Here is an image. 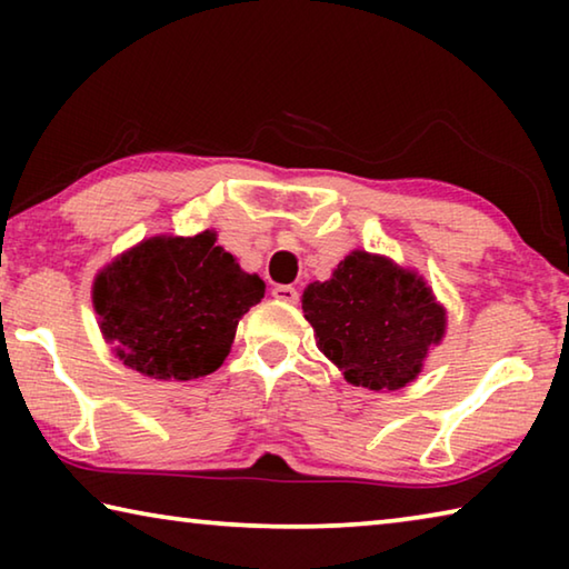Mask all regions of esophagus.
Instances as JSON below:
<instances>
[{
	"label": "esophagus",
	"mask_w": 569,
	"mask_h": 569,
	"mask_svg": "<svg viewBox=\"0 0 569 569\" xmlns=\"http://www.w3.org/2000/svg\"><path fill=\"white\" fill-rule=\"evenodd\" d=\"M273 298H278V301H283V303H296L298 301V291H296L293 286L281 283V286L273 288Z\"/></svg>",
	"instance_id": "34e87169"
}]
</instances>
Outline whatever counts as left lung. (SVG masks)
I'll list each match as a JSON object with an SVG mask.
<instances>
[{
    "label": "left lung",
    "mask_w": 569,
    "mask_h": 569,
    "mask_svg": "<svg viewBox=\"0 0 569 569\" xmlns=\"http://www.w3.org/2000/svg\"><path fill=\"white\" fill-rule=\"evenodd\" d=\"M301 303L319 351L369 391L407 387L447 333V308L423 276L369 250H351L329 281L308 283Z\"/></svg>",
    "instance_id": "left-lung-1"
}]
</instances>
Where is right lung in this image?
I'll use <instances>...</instances> for the list:
<instances>
[{"label":"right lung","instance_id":"add662e5","mask_svg":"<svg viewBox=\"0 0 569 569\" xmlns=\"http://www.w3.org/2000/svg\"><path fill=\"white\" fill-rule=\"evenodd\" d=\"M216 230L152 236L100 268L92 306L112 353L158 381H190L220 369L238 321L266 283L246 273Z\"/></svg>","mask_w":569,"mask_h":569}]
</instances>
